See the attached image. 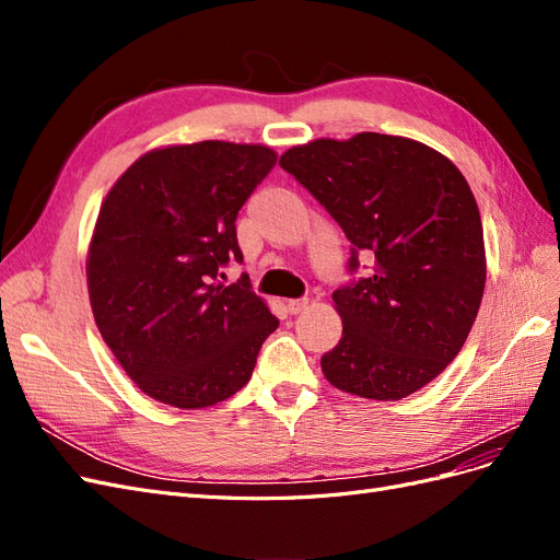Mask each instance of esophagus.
Instances as JSON below:
<instances>
[{
    "label": "esophagus",
    "instance_id": "34e87169",
    "mask_svg": "<svg viewBox=\"0 0 560 560\" xmlns=\"http://www.w3.org/2000/svg\"><path fill=\"white\" fill-rule=\"evenodd\" d=\"M308 308V299L303 296V299H290L287 301V311H290L292 315H299L301 311H306Z\"/></svg>",
    "mask_w": 560,
    "mask_h": 560
}]
</instances>
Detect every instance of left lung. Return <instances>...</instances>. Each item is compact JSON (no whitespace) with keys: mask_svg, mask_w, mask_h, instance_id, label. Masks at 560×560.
<instances>
[{"mask_svg":"<svg viewBox=\"0 0 560 560\" xmlns=\"http://www.w3.org/2000/svg\"><path fill=\"white\" fill-rule=\"evenodd\" d=\"M280 165L352 243V280L334 292L343 336L319 362L327 381L409 397L455 360L481 306L483 229L467 179L439 151L381 132L292 147ZM360 253L372 266L354 279Z\"/></svg>","mask_w":560,"mask_h":560,"instance_id":"left-lung-1","label":"left lung"}]
</instances>
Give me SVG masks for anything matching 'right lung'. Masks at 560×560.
Listing matches in <instances>:
<instances>
[{
	"label": "right lung",
	"instance_id": "1",
	"mask_svg": "<svg viewBox=\"0 0 560 560\" xmlns=\"http://www.w3.org/2000/svg\"><path fill=\"white\" fill-rule=\"evenodd\" d=\"M276 161L219 140L156 149L100 208L86 266L95 325L149 397L177 409L229 399L278 329L245 273L222 282L243 261L235 217Z\"/></svg>",
	"mask_w": 560,
	"mask_h": 560
}]
</instances>
